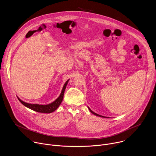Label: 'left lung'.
<instances>
[{"instance_id":"1","label":"left lung","mask_w":156,"mask_h":156,"mask_svg":"<svg viewBox=\"0 0 156 156\" xmlns=\"http://www.w3.org/2000/svg\"><path fill=\"white\" fill-rule=\"evenodd\" d=\"M88 108H89V110H90V112H91L92 114H93L94 115H96V116H98V117H104H104H104V116H102V115H99V114H96V113L94 112H93V111H92V110H91V108H90V107H88ZM106 118H107V117H106Z\"/></svg>"}]
</instances>
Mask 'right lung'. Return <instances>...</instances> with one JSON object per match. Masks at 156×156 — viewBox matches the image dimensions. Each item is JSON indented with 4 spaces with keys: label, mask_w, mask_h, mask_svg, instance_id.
Masks as SVG:
<instances>
[{
    "label": "right lung",
    "mask_w": 156,
    "mask_h": 156,
    "mask_svg": "<svg viewBox=\"0 0 156 156\" xmlns=\"http://www.w3.org/2000/svg\"><path fill=\"white\" fill-rule=\"evenodd\" d=\"M69 81V80L66 81L65 82V83L64 84L62 90V91H61V93H60V96L57 98V99H56L54 102H52L49 104L42 105V104H38L27 103L26 102H24L22 100H21L18 97H17L18 99L23 105H25V107H27L34 111H36V112H40V113H46V114L52 113V112H54L55 110H57V108L59 107L61 102H62L64 92L65 90L66 86L68 84Z\"/></svg>",
    "instance_id": "1"
}]
</instances>
